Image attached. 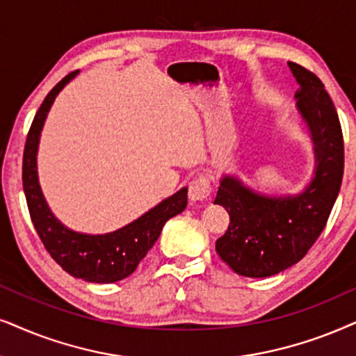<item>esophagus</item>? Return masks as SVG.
Returning <instances> with one entry per match:
<instances>
[{
	"mask_svg": "<svg viewBox=\"0 0 356 356\" xmlns=\"http://www.w3.org/2000/svg\"><path fill=\"white\" fill-rule=\"evenodd\" d=\"M211 195V177L210 175H199L188 184V200L204 202L209 200Z\"/></svg>",
	"mask_w": 356,
	"mask_h": 356,
	"instance_id": "1",
	"label": "esophagus"
}]
</instances>
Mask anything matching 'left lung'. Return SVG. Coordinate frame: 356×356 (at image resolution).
I'll return each instance as SVG.
<instances>
[{
	"instance_id": "left-lung-1",
	"label": "left lung",
	"mask_w": 356,
	"mask_h": 356,
	"mask_svg": "<svg viewBox=\"0 0 356 356\" xmlns=\"http://www.w3.org/2000/svg\"><path fill=\"white\" fill-rule=\"evenodd\" d=\"M300 90L298 108L316 145L312 182L296 197H266L235 177H223L215 204L230 213V227L215 250L236 274L268 277L299 263L321 236L343 179V134L334 102L314 72L289 62Z\"/></svg>"
}]
</instances>
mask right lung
Instances as JSON below:
<instances>
[{
    "mask_svg": "<svg viewBox=\"0 0 356 356\" xmlns=\"http://www.w3.org/2000/svg\"><path fill=\"white\" fill-rule=\"evenodd\" d=\"M75 75L77 70L65 75L47 93L34 116L22 154V187H24L26 202L35 232L52 259L70 276L88 282L108 284V282L121 281L134 273L139 261L154 246L164 223L187 207V188H181L141 218L106 235H83V233L72 232L54 217L40 192L35 154H38L40 129L49 108L57 93Z\"/></svg>",
    "mask_w": 356,
    "mask_h": 356,
    "instance_id": "right-lung-1",
    "label": "right lung"
}]
</instances>
